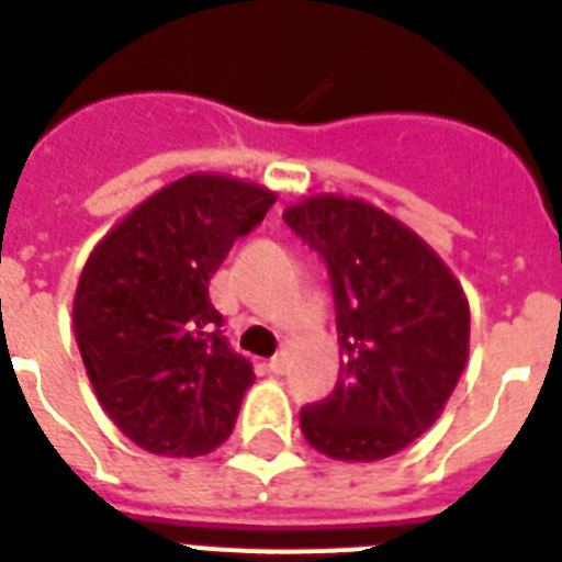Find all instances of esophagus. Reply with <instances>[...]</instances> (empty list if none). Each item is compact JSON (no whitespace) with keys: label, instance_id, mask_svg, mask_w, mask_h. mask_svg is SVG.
Listing matches in <instances>:
<instances>
[{"label":"esophagus","instance_id":"esophagus-1","mask_svg":"<svg viewBox=\"0 0 562 562\" xmlns=\"http://www.w3.org/2000/svg\"><path fill=\"white\" fill-rule=\"evenodd\" d=\"M269 371H272V374H284V371H286V353L272 356V359H269Z\"/></svg>","mask_w":562,"mask_h":562}]
</instances>
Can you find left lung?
I'll list each match as a JSON object with an SVG mask.
<instances>
[{"mask_svg": "<svg viewBox=\"0 0 562 562\" xmlns=\"http://www.w3.org/2000/svg\"><path fill=\"white\" fill-rule=\"evenodd\" d=\"M284 221L331 276L344 362L299 425L335 461H383L440 419L470 356L461 281L419 233L362 196L308 194Z\"/></svg>", "mask_w": 562, "mask_h": 562, "instance_id": "1", "label": "left lung"}]
</instances>
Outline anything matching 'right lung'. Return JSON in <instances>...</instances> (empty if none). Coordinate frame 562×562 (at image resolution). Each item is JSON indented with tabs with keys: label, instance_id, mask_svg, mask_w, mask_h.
I'll return each instance as SVG.
<instances>
[{
	"label": "right lung",
	"instance_id": "1",
	"mask_svg": "<svg viewBox=\"0 0 562 562\" xmlns=\"http://www.w3.org/2000/svg\"><path fill=\"white\" fill-rule=\"evenodd\" d=\"M278 194L188 173L116 221L74 290V335L101 407L151 454L196 458L231 437L251 366L221 335L209 278Z\"/></svg>",
	"mask_w": 562,
	"mask_h": 562
}]
</instances>
